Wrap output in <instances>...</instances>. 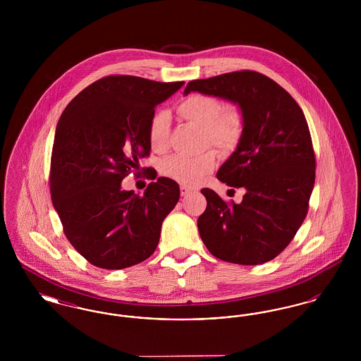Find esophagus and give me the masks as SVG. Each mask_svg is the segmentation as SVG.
Listing matches in <instances>:
<instances>
[{
  "instance_id": "34e87169",
  "label": "esophagus",
  "mask_w": 361,
  "mask_h": 361,
  "mask_svg": "<svg viewBox=\"0 0 361 361\" xmlns=\"http://www.w3.org/2000/svg\"><path fill=\"white\" fill-rule=\"evenodd\" d=\"M180 192H181V196L185 197V196H189L190 193H193L195 190L192 188H189V187H185V185H181V187H180Z\"/></svg>"
}]
</instances>
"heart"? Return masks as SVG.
<instances>
[{
	"instance_id": "heart-1",
	"label": "heart",
	"mask_w": 361,
	"mask_h": 361,
	"mask_svg": "<svg viewBox=\"0 0 361 361\" xmlns=\"http://www.w3.org/2000/svg\"><path fill=\"white\" fill-rule=\"evenodd\" d=\"M178 115L203 128L206 140L221 152L233 150L240 142L243 121L235 108L222 109L216 97L193 93L177 105ZM149 143L155 152H162L168 146L169 116L166 112H157L149 123ZM216 157L212 152L200 154L172 155L161 164V172L184 185H197L207 174L214 171Z\"/></svg>"
}]
</instances>
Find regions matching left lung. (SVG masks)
I'll return each mask as SVG.
<instances>
[{
	"label": "left lung",
	"mask_w": 361,
	"mask_h": 361,
	"mask_svg": "<svg viewBox=\"0 0 361 361\" xmlns=\"http://www.w3.org/2000/svg\"><path fill=\"white\" fill-rule=\"evenodd\" d=\"M238 105L243 130L237 149L216 173L228 187L245 188L228 206L202 189V240L212 256L258 265L279 256L303 224L315 181V157L303 111L274 80L250 70L190 81L184 90Z\"/></svg>",
	"instance_id": "8db88e82"
}]
</instances>
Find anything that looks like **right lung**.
Listing matches in <instances>:
<instances>
[{
  "label": "right lung",
  "mask_w": 361,
  "mask_h": 361,
  "mask_svg": "<svg viewBox=\"0 0 361 361\" xmlns=\"http://www.w3.org/2000/svg\"><path fill=\"white\" fill-rule=\"evenodd\" d=\"M183 85L109 75L78 93L56 124L52 204L70 243L94 267L123 269L154 253L180 187L158 177L139 196L121 189V181L150 153L155 106Z\"/></svg>",
  "instance_id": "right-lung-1"
}]
</instances>
